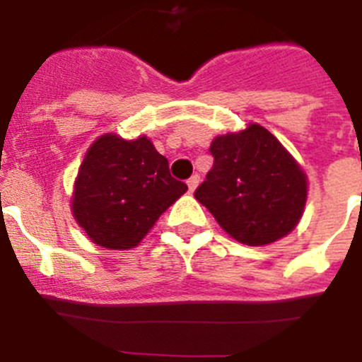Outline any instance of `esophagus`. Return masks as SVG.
<instances>
[{
  "instance_id": "1",
  "label": "esophagus",
  "mask_w": 362,
  "mask_h": 362,
  "mask_svg": "<svg viewBox=\"0 0 362 362\" xmlns=\"http://www.w3.org/2000/svg\"><path fill=\"white\" fill-rule=\"evenodd\" d=\"M187 185H189V191L194 192L196 187L199 185V175H192V177L187 180Z\"/></svg>"
}]
</instances>
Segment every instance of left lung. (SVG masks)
Returning a JSON list of instances; mask_svg holds the SVG:
<instances>
[{
  "mask_svg": "<svg viewBox=\"0 0 362 362\" xmlns=\"http://www.w3.org/2000/svg\"><path fill=\"white\" fill-rule=\"evenodd\" d=\"M214 166L194 196L229 236L268 245L298 226L306 203V175L284 145L259 124L217 136Z\"/></svg>",
  "mask_w": 362,
  "mask_h": 362,
  "instance_id": "left-lung-1",
  "label": "left lung"
}]
</instances>
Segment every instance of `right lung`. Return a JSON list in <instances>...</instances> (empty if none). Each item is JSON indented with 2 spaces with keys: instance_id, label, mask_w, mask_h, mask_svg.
<instances>
[{
  "instance_id": "obj_1",
  "label": "right lung",
  "mask_w": 362,
  "mask_h": 362,
  "mask_svg": "<svg viewBox=\"0 0 362 362\" xmlns=\"http://www.w3.org/2000/svg\"><path fill=\"white\" fill-rule=\"evenodd\" d=\"M187 185L147 136L103 134L87 151L73 189L75 221L96 245L127 250L144 240Z\"/></svg>"
}]
</instances>
